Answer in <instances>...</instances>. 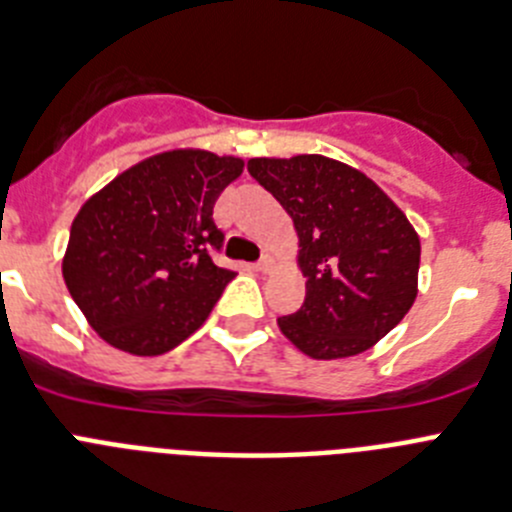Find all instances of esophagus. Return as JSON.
<instances>
[{"mask_svg":"<svg viewBox=\"0 0 512 512\" xmlns=\"http://www.w3.org/2000/svg\"><path fill=\"white\" fill-rule=\"evenodd\" d=\"M255 270L257 273H270V270H273V260H270V257H262L260 262H255Z\"/></svg>","mask_w":512,"mask_h":512,"instance_id":"esophagus-1","label":"esophagus"}]
</instances>
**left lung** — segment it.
I'll return each mask as SVG.
<instances>
[{"instance_id": "8db88e82", "label": "left lung", "mask_w": 512, "mask_h": 512, "mask_svg": "<svg viewBox=\"0 0 512 512\" xmlns=\"http://www.w3.org/2000/svg\"><path fill=\"white\" fill-rule=\"evenodd\" d=\"M250 176L298 232L306 301L278 319L313 359L354 357L400 324L418 293L421 242L403 211L365 173L324 158H252Z\"/></svg>"}]
</instances>
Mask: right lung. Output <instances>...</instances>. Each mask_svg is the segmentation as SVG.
<instances>
[{
  "instance_id": "obj_1",
  "label": "right lung",
  "mask_w": 512,
  "mask_h": 512,
  "mask_svg": "<svg viewBox=\"0 0 512 512\" xmlns=\"http://www.w3.org/2000/svg\"><path fill=\"white\" fill-rule=\"evenodd\" d=\"M245 163L206 150H170L124 170L71 224L63 280L96 334L155 357L199 329L234 270L219 267V193Z\"/></svg>"
}]
</instances>
